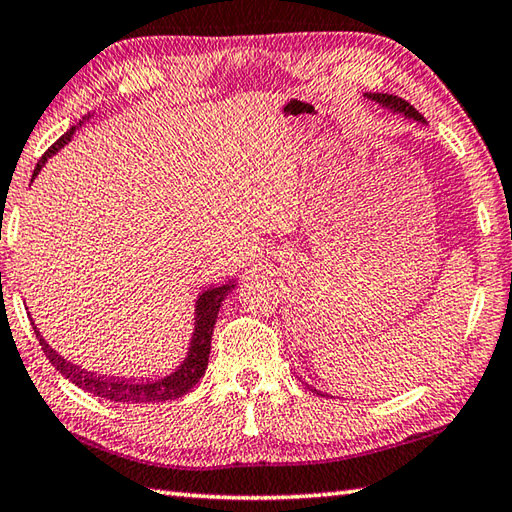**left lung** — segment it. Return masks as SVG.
Wrapping results in <instances>:
<instances>
[{
  "instance_id": "obj_1",
  "label": "left lung",
  "mask_w": 512,
  "mask_h": 512,
  "mask_svg": "<svg viewBox=\"0 0 512 512\" xmlns=\"http://www.w3.org/2000/svg\"><path fill=\"white\" fill-rule=\"evenodd\" d=\"M366 99H370V102H375L377 106H382L384 110H390V113L395 115H402L404 119H413V122H419V124H426V119L417 113V110L410 106L406 99L397 97V95H388V93H366L364 95ZM319 395H324L322 390H317Z\"/></svg>"
}]
</instances>
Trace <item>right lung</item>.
I'll list each match as a JSON object with an SVG mask.
<instances>
[{
	"mask_svg": "<svg viewBox=\"0 0 512 512\" xmlns=\"http://www.w3.org/2000/svg\"><path fill=\"white\" fill-rule=\"evenodd\" d=\"M88 119H93V113H88L82 122L77 126L68 128L66 133L57 139V142L50 146L44 157L39 159L35 170H33V179L42 173V168L46 166V162L53 155H57L62 150L73 135L82 128ZM30 179V184H33ZM237 286V279H228L226 284H215L208 286L206 290L197 295L195 299V313H193V335H190L188 342V350L173 373H168L164 377L150 379V377H115V375H104V373H95V370H88L77 366L73 362H68L66 357H62L57 350L50 346L44 335L39 333L37 324L30 317V324H33L35 335L42 344V350L46 353V357L50 359L59 373H62L68 382H73L75 386H79L86 393H93L97 397L110 399V402H122V404H150V402H168V399H177L186 395L190 388H193L199 379L204 377L206 366H208V355H210V342H213V328L217 322L219 308H222L224 299L228 293H233V288Z\"/></svg>",
	"mask_w": 512,
	"mask_h": 512,
	"instance_id": "obj_1",
	"label": "right lung"
}]
</instances>
